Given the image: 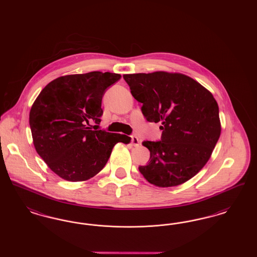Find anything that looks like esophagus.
I'll return each mask as SVG.
<instances>
[{"label": "esophagus", "mask_w": 257, "mask_h": 257, "mask_svg": "<svg viewBox=\"0 0 257 257\" xmlns=\"http://www.w3.org/2000/svg\"><path fill=\"white\" fill-rule=\"evenodd\" d=\"M131 141H132V144H133V146H134V147H139V146H140V140H139L136 136H133V137H132Z\"/></svg>", "instance_id": "34e87169"}]
</instances>
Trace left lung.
Returning <instances> with one entry per match:
<instances>
[{"mask_svg":"<svg viewBox=\"0 0 257 257\" xmlns=\"http://www.w3.org/2000/svg\"><path fill=\"white\" fill-rule=\"evenodd\" d=\"M149 122H160V142L143 143L150 161L139 171L161 188L187 182L210 159L221 131L219 106L213 94L193 78L156 71L124 74Z\"/></svg>","mask_w":257,"mask_h":257,"instance_id":"left-lung-1","label":"left lung"}]
</instances>
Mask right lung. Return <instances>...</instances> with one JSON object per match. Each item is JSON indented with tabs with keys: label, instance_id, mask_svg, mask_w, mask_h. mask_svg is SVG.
Instances as JSON below:
<instances>
[{
	"label": "right lung",
	"instance_id": "right-lung-1",
	"mask_svg": "<svg viewBox=\"0 0 257 257\" xmlns=\"http://www.w3.org/2000/svg\"><path fill=\"white\" fill-rule=\"evenodd\" d=\"M120 74L92 71L61 76L45 86L30 110V126L37 154L61 178L79 182L95 176L107 164L117 143L129 144L126 135L90 130L99 124L105 90Z\"/></svg>",
	"mask_w": 257,
	"mask_h": 257
}]
</instances>
